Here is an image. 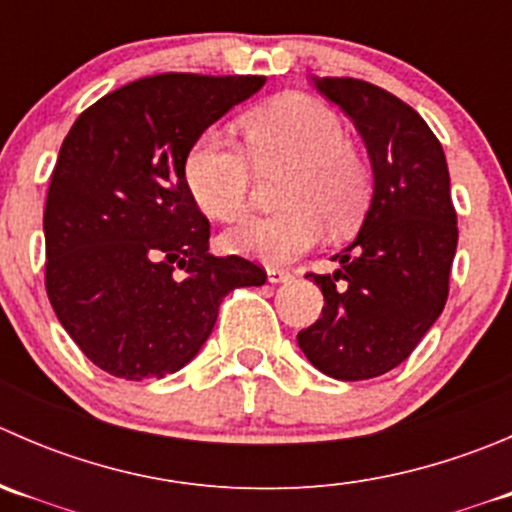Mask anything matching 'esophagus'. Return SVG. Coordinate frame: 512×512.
Wrapping results in <instances>:
<instances>
[{"mask_svg": "<svg viewBox=\"0 0 512 512\" xmlns=\"http://www.w3.org/2000/svg\"><path fill=\"white\" fill-rule=\"evenodd\" d=\"M292 272H287V270H280V267H270V270H267V280L272 282V285H280V282H289L292 280Z\"/></svg>", "mask_w": 512, "mask_h": 512, "instance_id": "34e87169", "label": "esophagus"}]
</instances>
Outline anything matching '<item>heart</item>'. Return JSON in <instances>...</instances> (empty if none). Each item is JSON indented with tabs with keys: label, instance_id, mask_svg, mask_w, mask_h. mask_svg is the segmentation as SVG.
<instances>
[{
	"label": "heart",
	"instance_id": "obj_1",
	"mask_svg": "<svg viewBox=\"0 0 512 512\" xmlns=\"http://www.w3.org/2000/svg\"><path fill=\"white\" fill-rule=\"evenodd\" d=\"M242 148L218 131H205L185 156V183L205 215L235 220L250 205L257 173L285 165L280 213L230 227V252L285 265L317 245L327 227L344 235L371 203V168L344 138V123L329 106L302 94L280 96L240 121Z\"/></svg>",
	"mask_w": 512,
	"mask_h": 512
}]
</instances>
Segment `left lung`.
Returning <instances> with one entry per match:
<instances>
[{
  "mask_svg": "<svg viewBox=\"0 0 512 512\" xmlns=\"http://www.w3.org/2000/svg\"><path fill=\"white\" fill-rule=\"evenodd\" d=\"M354 121L374 170L359 235L314 275L322 317L297 334L304 356L342 381L374 379L409 359L441 317L458 245L443 148L428 123L389 91L359 79H314Z\"/></svg>",
  "mask_w": 512,
  "mask_h": 512,
  "instance_id": "obj_1",
  "label": "left lung"
}]
</instances>
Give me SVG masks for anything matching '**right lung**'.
Returning a JSON list of instances; mask_svg holds the SVG:
<instances>
[{
  "label": "right lung",
  "mask_w": 512,
  "mask_h": 512,
  "mask_svg": "<svg viewBox=\"0 0 512 512\" xmlns=\"http://www.w3.org/2000/svg\"><path fill=\"white\" fill-rule=\"evenodd\" d=\"M265 76L158 74L86 108L61 143L44 208L46 294L98 369L163 379L183 369L235 287L265 285L245 257L208 252L185 183L190 146Z\"/></svg>",
  "instance_id": "right-lung-1"
}]
</instances>
